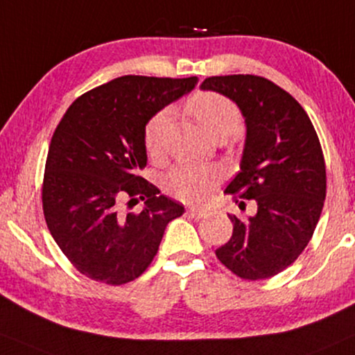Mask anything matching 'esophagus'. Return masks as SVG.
<instances>
[{
	"instance_id": "obj_1",
	"label": "esophagus",
	"mask_w": 355,
	"mask_h": 355,
	"mask_svg": "<svg viewBox=\"0 0 355 355\" xmlns=\"http://www.w3.org/2000/svg\"><path fill=\"white\" fill-rule=\"evenodd\" d=\"M187 212H189L194 218H202V217H205V214H207L205 212V209H202V207H189L187 209Z\"/></svg>"
}]
</instances>
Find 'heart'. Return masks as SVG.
Instances as JSON below:
<instances>
[{
    "instance_id": "heart-1",
    "label": "heart",
    "mask_w": 355,
    "mask_h": 355,
    "mask_svg": "<svg viewBox=\"0 0 355 355\" xmlns=\"http://www.w3.org/2000/svg\"><path fill=\"white\" fill-rule=\"evenodd\" d=\"M187 112L191 113L200 126L216 139H225L240 128L242 116L237 105L225 95L217 92H198L187 100ZM169 110H161L148 120L143 131V143L148 156L156 159L163 155L164 130L168 125ZM222 174L212 166L178 164L166 176V191L173 198L182 202H204L216 191Z\"/></svg>"
}]
</instances>
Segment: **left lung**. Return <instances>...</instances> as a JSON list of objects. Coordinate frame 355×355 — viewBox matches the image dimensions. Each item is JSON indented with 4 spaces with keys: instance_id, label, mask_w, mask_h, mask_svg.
Here are the masks:
<instances>
[{
    "instance_id": "left-lung-1",
    "label": "left lung",
    "mask_w": 355,
    "mask_h": 355,
    "mask_svg": "<svg viewBox=\"0 0 355 355\" xmlns=\"http://www.w3.org/2000/svg\"><path fill=\"white\" fill-rule=\"evenodd\" d=\"M234 100L247 138L240 171L225 194L240 207L255 200L257 214L229 216L234 232L216 250L220 263L243 279L275 277L311 240L326 199V164L304 108L282 87L258 76H216L200 84Z\"/></svg>"
}]
</instances>
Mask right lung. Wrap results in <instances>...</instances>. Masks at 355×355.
<instances>
[{
    "instance_id": "1",
    "label": "right lung",
    "mask_w": 355,
    "mask_h": 355,
    "mask_svg": "<svg viewBox=\"0 0 355 355\" xmlns=\"http://www.w3.org/2000/svg\"><path fill=\"white\" fill-rule=\"evenodd\" d=\"M198 77L123 76L80 95L52 135L42 181L47 229L87 278L125 284L150 266L166 225L184 205L139 176L143 131L161 108L187 94ZM145 200L139 213L121 202Z\"/></svg>"
}]
</instances>
